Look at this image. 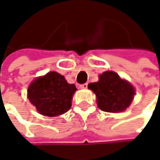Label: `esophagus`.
Here are the masks:
<instances>
[{
  "label": "esophagus",
  "instance_id": "esophagus-1",
  "mask_svg": "<svg viewBox=\"0 0 160 160\" xmlns=\"http://www.w3.org/2000/svg\"><path fill=\"white\" fill-rule=\"evenodd\" d=\"M80 89H87L88 88V83H84V84H80Z\"/></svg>",
  "mask_w": 160,
  "mask_h": 160
}]
</instances>
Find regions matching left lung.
Returning <instances> with one entry per match:
<instances>
[{"instance_id":"left-lung-1","label":"left lung","mask_w":160,"mask_h":160,"mask_svg":"<svg viewBox=\"0 0 160 160\" xmlns=\"http://www.w3.org/2000/svg\"><path fill=\"white\" fill-rule=\"evenodd\" d=\"M96 95L99 108L108 112H120L132 102L135 88L113 71H105L99 76L97 82L88 85Z\"/></svg>"}]
</instances>
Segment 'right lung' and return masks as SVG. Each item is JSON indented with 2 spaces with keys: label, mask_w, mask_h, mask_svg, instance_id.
<instances>
[{
  "label": "right lung",
  "mask_w": 160,
  "mask_h": 160,
  "mask_svg": "<svg viewBox=\"0 0 160 160\" xmlns=\"http://www.w3.org/2000/svg\"><path fill=\"white\" fill-rule=\"evenodd\" d=\"M76 91V86L68 83L64 76L50 71L29 85L27 97L40 114L54 117L70 109Z\"/></svg>",
  "instance_id": "right-lung-1"
}]
</instances>
